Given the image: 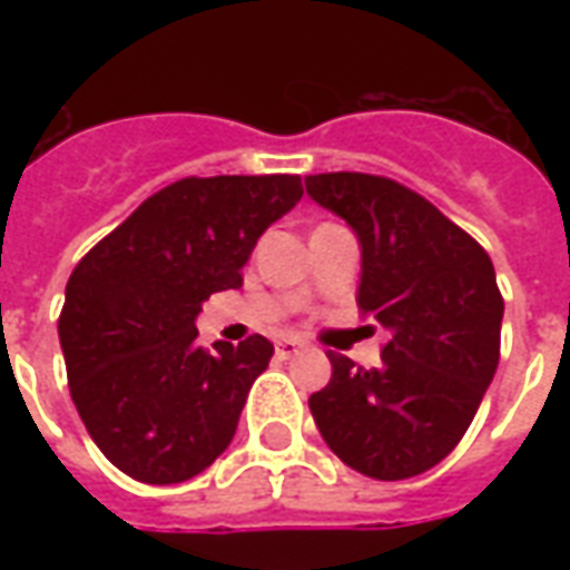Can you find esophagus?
Wrapping results in <instances>:
<instances>
[{
	"label": "esophagus",
	"instance_id": "obj_1",
	"mask_svg": "<svg viewBox=\"0 0 570 570\" xmlns=\"http://www.w3.org/2000/svg\"><path fill=\"white\" fill-rule=\"evenodd\" d=\"M305 342H302V338H281V342H277V357H296L298 351H305Z\"/></svg>",
	"mask_w": 570,
	"mask_h": 570
}]
</instances>
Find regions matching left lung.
I'll use <instances>...</instances> for the list:
<instances>
[{
    "label": "left lung",
    "mask_w": 570,
    "mask_h": 570,
    "mask_svg": "<svg viewBox=\"0 0 570 570\" xmlns=\"http://www.w3.org/2000/svg\"><path fill=\"white\" fill-rule=\"evenodd\" d=\"M360 240L357 305L391 333L375 370L333 354L311 394L317 430L347 466L419 476L461 442L501 360L503 298L489 253L419 191L372 174L305 179Z\"/></svg>",
    "instance_id": "8db88e82"
}]
</instances>
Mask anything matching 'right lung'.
<instances>
[{
  "label": "right lung",
  "mask_w": 570,
  "mask_h": 570,
  "mask_svg": "<svg viewBox=\"0 0 570 570\" xmlns=\"http://www.w3.org/2000/svg\"><path fill=\"white\" fill-rule=\"evenodd\" d=\"M302 198V179L186 176L155 191L72 268L57 321L72 403L128 476H198L235 436L274 345L198 347L200 302L244 284L262 232Z\"/></svg>",
  "instance_id": "1"
}]
</instances>
